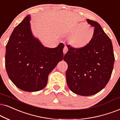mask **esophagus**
I'll return each mask as SVG.
<instances>
[{"instance_id": "esophagus-1", "label": "esophagus", "mask_w": 120, "mask_h": 120, "mask_svg": "<svg viewBox=\"0 0 120 120\" xmlns=\"http://www.w3.org/2000/svg\"><path fill=\"white\" fill-rule=\"evenodd\" d=\"M68 50V49L67 48V46H65L64 48V49H63V52H64V54H65L66 52H67V51Z\"/></svg>"}]
</instances>
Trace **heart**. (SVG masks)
Instances as JSON below:
<instances>
[{
  "mask_svg": "<svg viewBox=\"0 0 120 120\" xmlns=\"http://www.w3.org/2000/svg\"><path fill=\"white\" fill-rule=\"evenodd\" d=\"M70 33L71 34L69 38L70 44L75 48H81L90 43L95 31L93 28L81 22L72 29Z\"/></svg>",
  "mask_w": 120,
  "mask_h": 120,
  "instance_id": "heart-1",
  "label": "heart"
}]
</instances>
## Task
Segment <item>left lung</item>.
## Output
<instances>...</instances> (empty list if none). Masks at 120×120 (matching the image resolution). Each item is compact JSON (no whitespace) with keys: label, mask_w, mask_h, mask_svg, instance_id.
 <instances>
[{"label":"left lung","mask_w":120,"mask_h":120,"mask_svg":"<svg viewBox=\"0 0 120 120\" xmlns=\"http://www.w3.org/2000/svg\"><path fill=\"white\" fill-rule=\"evenodd\" d=\"M94 27L92 40L85 46L74 48L67 45L64 56L68 68L66 82L72 92L81 96H91L102 90L110 80L115 57L111 39L99 24L86 20Z\"/></svg>","instance_id":"obj_1"}]
</instances>
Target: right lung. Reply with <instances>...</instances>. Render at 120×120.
Instances as JSON below:
<instances>
[{
    "label": "right lung",
    "instance_id": "1",
    "mask_svg": "<svg viewBox=\"0 0 120 120\" xmlns=\"http://www.w3.org/2000/svg\"><path fill=\"white\" fill-rule=\"evenodd\" d=\"M30 16L17 25L7 45L5 68L10 80L16 87L28 92L43 89L49 74L64 58V45L45 47L31 33Z\"/></svg>",
    "mask_w": 120,
    "mask_h": 120
}]
</instances>
